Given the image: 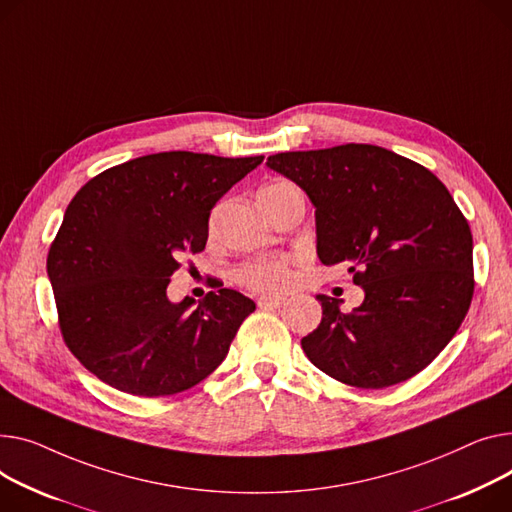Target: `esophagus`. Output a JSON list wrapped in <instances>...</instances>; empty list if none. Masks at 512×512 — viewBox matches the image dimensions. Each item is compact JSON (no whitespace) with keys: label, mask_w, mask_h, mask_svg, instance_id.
<instances>
[{"label":"esophagus","mask_w":512,"mask_h":512,"mask_svg":"<svg viewBox=\"0 0 512 512\" xmlns=\"http://www.w3.org/2000/svg\"><path fill=\"white\" fill-rule=\"evenodd\" d=\"M257 304L259 309H280V306L286 304V300L282 296H261Z\"/></svg>","instance_id":"34e87169"}]
</instances>
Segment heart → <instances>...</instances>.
Instances as JSON below:
<instances>
[{
    "instance_id": "obj_1",
    "label": "heart",
    "mask_w": 512,
    "mask_h": 512,
    "mask_svg": "<svg viewBox=\"0 0 512 512\" xmlns=\"http://www.w3.org/2000/svg\"><path fill=\"white\" fill-rule=\"evenodd\" d=\"M286 183H271L263 189H271ZM261 189V191H263ZM294 259L292 257H263L255 261H247L234 269V280L253 290L263 294H278L288 290L294 284Z\"/></svg>"
}]
</instances>
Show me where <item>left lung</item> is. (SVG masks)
I'll use <instances>...</instances> for the list:
<instances>
[{"label": "left lung", "mask_w": 512, "mask_h": 512, "mask_svg": "<svg viewBox=\"0 0 512 512\" xmlns=\"http://www.w3.org/2000/svg\"><path fill=\"white\" fill-rule=\"evenodd\" d=\"M267 166L313 201L321 263L348 265L364 290L352 313L317 296L323 319L302 337L304 354L360 389L412 379L451 342L473 296V238L449 189L370 144L282 152Z\"/></svg>", "instance_id": "left-lung-1"}]
</instances>
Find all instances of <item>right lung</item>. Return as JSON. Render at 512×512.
<instances>
[{"label": "right lung", "mask_w": 512, "mask_h": 512, "mask_svg": "<svg viewBox=\"0 0 512 512\" xmlns=\"http://www.w3.org/2000/svg\"><path fill=\"white\" fill-rule=\"evenodd\" d=\"M263 156L148 154L107 168L70 201L47 257L65 346L138 397L191 389L226 358L255 302L220 288L170 302L185 255L206 249L216 201Z\"/></svg>", "instance_id": "right-lung-1"}]
</instances>
